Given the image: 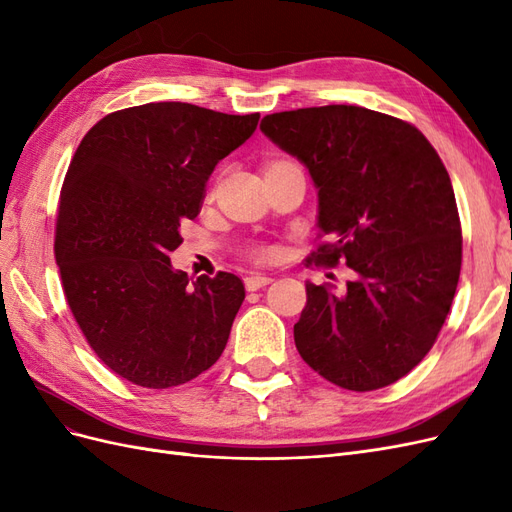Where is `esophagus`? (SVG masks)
I'll return each instance as SVG.
<instances>
[{"label": "esophagus", "instance_id": "obj_1", "mask_svg": "<svg viewBox=\"0 0 512 512\" xmlns=\"http://www.w3.org/2000/svg\"><path fill=\"white\" fill-rule=\"evenodd\" d=\"M267 284H271V277H269V275L252 273V275L245 277V288H247V290H258V288L267 286Z\"/></svg>", "mask_w": 512, "mask_h": 512}]
</instances>
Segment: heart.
I'll return each instance as SVG.
<instances>
[{
    "label": "heart",
    "mask_w": 512,
    "mask_h": 512,
    "mask_svg": "<svg viewBox=\"0 0 512 512\" xmlns=\"http://www.w3.org/2000/svg\"><path fill=\"white\" fill-rule=\"evenodd\" d=\"M247 254H250L258 262H267L275 256V250L269 245H254V247H250V250H247Z\"/></svg>",
    "instance_id": "1"
}]
</instances>
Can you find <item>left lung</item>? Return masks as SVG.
<instances>
[{
	"label": "left lung",
	"instance_id": "1",
	"mask_svg": "<svg viewBox=\"0 0 512 512\" xmlns=\"http://www.w3.org/2000/svg\"><path fill=\"white\" fill-rule=\"evenodd\" d=\"M260 130L318 188L327 239L307 267L354 271L342 292L305 284L301 359L348 391L397 382L436 344L461 271L459 211L438 151L412 123L350 104L273 113Z\"/></svg>",
	"mask_w": 512,
	"mask_h": 512
}]
</instances>
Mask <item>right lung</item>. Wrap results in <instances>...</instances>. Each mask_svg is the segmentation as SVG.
<instances>
[{"mask_svg": "<svg viewBox=\"0 0 512 512\" xmlns=\"http://www.w3.org/2000/svg\"><path fill=\"white\" fill-rule=\"evenodd\" d=\"M258 113L149 102L102 117L61 185L55 260L89 348L145 389L194 380L220 359L245 299L237 275L190 282L168 254L203 207L215 164L250 138Z\"/></svg>", "mask_w": 512, "mask_h": 512, "instance_id": "obj_1", "label": "right lung"}]
</instances>
